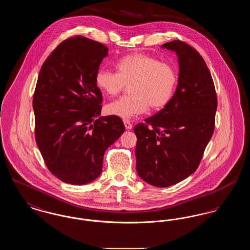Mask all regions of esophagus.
<instances>
[{
    "label": "esophagus",
    "mask_w": 250,
    "mask_h": 250,
    "mask_svg": "<svg viewBox=\"0 0 250 250\" xmlns=\"http://www.w3.org/2000/svg\"><path fill=\"white\" fill-rule=\"evenodd\" d=\"M124 124H125V128H126L127 130H130V129H132V125H131L129 121L125 120V121H124Z\"/></svg>",
    "instance_id": "1"
}]
</instances>
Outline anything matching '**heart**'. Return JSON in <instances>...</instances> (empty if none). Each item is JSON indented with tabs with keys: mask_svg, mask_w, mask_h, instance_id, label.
Here are the masks:
<instances>
[{
	"mask_svg": "<svg viewBox=\"0 0 250 250\" xmlns=\"http://www.w3.org/2000/svg\"><path fill=\"white\" fill-rule=\"evenodd\" d=\"M115 67L117 73L98 69L95 86L102 93L114 96L130 84L131 95L107 104V115L130 119L146 112L149 106L159 109L169 102L177 82L176 72L170 64L144 53H133L121 58Z\"/></svg>",
	"mask_w": 250,
	"mask_h": 250,
	"instance_id": "1",
	"label": "heart"
}]
</instances>
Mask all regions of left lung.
<instances>
[{
    "instance_id": "8db88e82",
    "label": "left lung",
    "mask_w": 250,
    "mask_h": 250,
    "mask_svg": "<svg viewBox=\"0 0 250 250\" xmlns=\"http://www.w3.org/2000/svg\"><path fill=\"white\" fill-rule=\"evenodd\" d=\"M161 48L178 57V84L164 108L134 127L136 169L144 182L167 188L188 178L199 166L214 128V82L200 53L180 40Z\"/></svg>"
}]
</instances>
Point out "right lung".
Returning <instances> with one entry per match:
<instances>
[{
    "mask_svg": "<svg viewBox=\"0 0 250 250\" xmlns=\"http://www.w3.org/2000/svg\"><path fill=\"white\" fill-rule=\"evenodd\" d=\"M108 48L83 36L62 42L39 72L33 107L36 140L49 171L83 186L97 178L104 154L125 132L123 121L100 116L95 76Z\"/></svg>",
    "mask_w": 250,
    "mask_h": 250,
    "instance_id": "obj_1",
    "label": "right lung"
}]
</instances>
